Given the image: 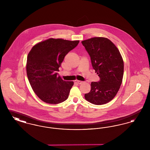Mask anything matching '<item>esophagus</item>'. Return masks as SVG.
I'll return each mask as SVG.
<instances>
[{
    "instance_id": "esophagus-1",
    "label": "esophagus",
    "mask_w": 150,
    "mask_h": 150,
    "mask_svg": "<svg viewBox=\"0 0 150 150\" xmlns=\"http://www.w3.org/2000/svg\"><path fill=\"white\" fill-rule=\"evenodd\" d=\"M76 82L78 84H82V83H83V81H80V80H76Z\"/></svg>"
}]
</instances>
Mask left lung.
Here are the masks:
<instances>
[{
  "label": "left lung",
  "instance_id": "left-lung-1",
  "mask_svg": "<svg viewBox=\"0 0 150 150\" xmlns=\"http://www.w3.org/2000/svg\"><path fill=\"white\" fill-rule=\"evenodd\" d=\"M89 53L92 65L100 76L98 82H92L91 89L85 94L86 100L96 105L112 100L121 86L124 61L116 46L104 37H94L81 42Z\"/></svg>",
  "mask_w": 150,
  "mask_h": 150
}]
</instances>
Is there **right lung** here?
Listing matches in <instances>:
<instances>
[{"mask_svg":"<svg viewBox=\"0 0 150 150\" xmlns=\"http://www.w3.org/2000/svg\"><path fill=\"white\" fill-rule=\"evenodd\" d=\"M79 40L50 38L36 44L28 54L26 73L36 95L50 104L60 103L67 99L73 81H66L57 71L65 56L75 48Z\"/></svg>","mask_w":150,"mask_h":150,"instance_id":"add662e5","label":"right lung"}]
</instances>
